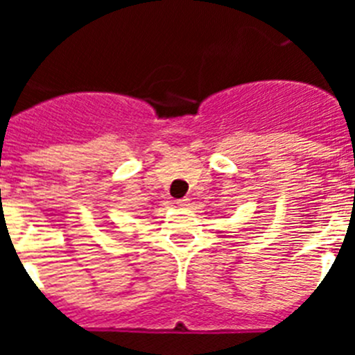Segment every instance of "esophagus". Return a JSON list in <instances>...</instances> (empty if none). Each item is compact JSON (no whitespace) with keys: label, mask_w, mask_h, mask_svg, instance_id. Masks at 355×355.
Here are the masks:
<instances>
[{"label":"esophagus","mask_w":355,"mask_h":355,"mask_svg":"<svg viewBox=\"0 0 355 355\" xmlns=\"http://www.w3.org/2000/svg\"><path fill=\"white\" fill-rule=\"evenodd\" d=\"M178 206H180V208H187V206H190V199H188V197H184V199H180V200H178Z\"/></svg>","instance_id":"esophagus-1"}]
</instances>
